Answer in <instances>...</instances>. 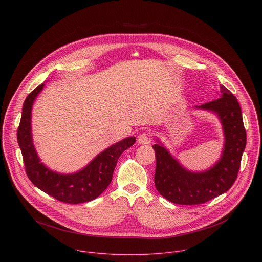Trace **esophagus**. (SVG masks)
Returning <instances> with one entry per match:
<instances>
[{"label": "esophagus", "instance_id": "1", "mask_svg": "<svg viewBox=\"0 0 262 262\" xmlns=\"http://www.w3.org/2000/svg\"><path fill=\"white\" fill-rule=\"evenodd\" d=\"M138 143L141 144V145H145V144H149L150 143V138H149L148 134L147 133H142L138 136V139H137Z\"/></svg>", "mask_w": 262, "mask_h": 262}]
</instances>
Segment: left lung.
<instances>
[{
    "mask_svg": "<svg viewBox=\"0 0 262 262\" xmlns=\"http://www.w3.org/2000/svg\"><path fill=\"white\" fill-rule=\"evenodd\" d=\"M220 88L222 97L195 106L215 114L222 124L224 147L221 158L214 165L205 171H190L169 152L159 139H156L158 144L152 146L157 159L156 188L172 203H205L227 192L237 177L247 142L246 129L236 97L226 87Z\"/></svg>",
    "mask_w": 262,
    "mask_h": 262,
    "instance_id": "obj_1",
    "label": "left lung"
}]
</instances>
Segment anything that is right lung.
Wrapping results in <instances>:
<instances>
[{
  "label": "right lung",
  "mask_w": 262,
  "mask_h": 262,
  "mask_svg": "<svg viewBox=\"0 0 262 262\" xmlns=\"http://www.w3.org/2000/svg\"><path fill=\"white\" fill-rule=\"evenodd\" d=\"M43 87L45 83L36 87L25 99L17 129V142L27 175L39 190L61 202L78 204L91 201L107 188L119 157L135 144L136 138L128 137L107 147L86 167L74 173L63 174L51 170L41 163L32 138V107Z\"/></svg>",
  "instance_id": "right-lung-1"
}]
</instances>
